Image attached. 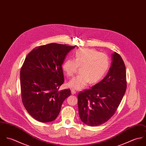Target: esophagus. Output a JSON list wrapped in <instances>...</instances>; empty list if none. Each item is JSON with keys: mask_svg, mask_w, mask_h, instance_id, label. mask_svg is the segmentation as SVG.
<instances>
[{"mask_svg": "<svg viewBox=\"0 0 146 146\" xmlns=\"http://www.w3.org/2000/svg\"><path fill=\"white\" fill-rule=\"evenodd\" d=\"M71 94H76V92L75 91V90H73V89H71Z\"/></svg>", "mask_w": 146, "mask_h": 146, "instance_id": "obj_1", "label": "esophagus"}]
</instances>
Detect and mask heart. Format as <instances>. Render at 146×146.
Returning <instances> with one entry per match:
<instances>
[{
	"instance_id": "b5f03b06",
	"label": "heart",
	"mask_w": 146,
	"mask_h": 146,
	"mask_svg": "<svg viewBox=\"0 0 146 146\" xmlns=\"http://www.w3.org/2000/svg\"><path fill=\"white\" fill-rule=\"evenodd\" d=\"M110 66L109 58L106 54L98 52L94 49L81 48L75 53L74 59H68L62 64V70L68 77L76 73L78 67H81L80 74L72 78L68 86L74 90H81L88 84L100 82L107 72Z\"/></svg>"
}]
</instances>
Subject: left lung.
<instances>
[{"mask_svg": "<svg viewBox=\"0 0 146 146\" xmlns=\"http://www.w3.org/2000/svg\"><path fill=\"white\" fill-rule=\"evenodd\" d=\"M126 89V68L121 57L112 54L107 75L91 89L78 94L79 114L86 125L96 126L107 122L115 113Z\"/></svg>", "mask_w": 146, "mask_h": 146, "instance_id": "8db88e82", "label": "left lung"}]
</instances>
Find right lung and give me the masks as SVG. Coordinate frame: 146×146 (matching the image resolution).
Masks as SVG:
<instances>
[{
	"label": "right lung",
	"mask_w": 146,
	"mask_h": 146,
	"mask_svg": "<svg viewBox=\"0 0 146 146\" xmlns=\"http://www.w3.org/2000/svg\"><path fill=\"white\" fill-rule=\"evenodd\" d=\"M50 43L38 46L25 58L20 71L21 97L28 113L35 120L48 123L58 116L70 89L58 90L64 82L62 65L75 48Z\"/></svg>",
	"instance_id": "right-lung-1"
}]
</instances>
